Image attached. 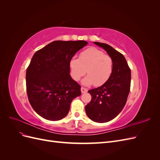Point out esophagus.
<instances>
[{
    "mask_svg": "<svg viewBox=\"0 0 160 160\" xmlns=\"http://www.w3.org/2000/svg\"><path fill=\"white\" fill-rule=\"evenodd\" d=\"M81 93H86V92H88V89H87L85 88H81Z\"/></svg>",
    "mask_w": 160,
    "mask_h": 160,
    "instance_id": "obj_1",
    "label": "esophagus"
}]
</instances>
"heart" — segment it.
I'll return each instance as SVG.
<instances>
[{
  "instance_id": "obj_1",
  "label": "heart",
  "mask_w": 160,
  "mask_h": 160,
  "mask_svg": "<svg viewBox=\"0 0 160 160\" xmlns=\"http://www.w3.org/2000/svg\"><path fill=\"white\" fill-rule=\"evenodd\" d=\"M71 75L78 81L86 73L88 75L83 79L84 85L94 84L98 87L103 85L112 73L113 61L111 57L105 55L96 48H89L82 52L79 59L73 57L70 61Z\"/></svg>"
}]
</instances>
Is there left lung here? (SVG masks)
I'll list each match as a JSON object with an SVG mask.
<instances>
[{"instance_id": "1", "label": "left lung", "mask_w": 160, "mask_h": 160, "mask_svg": "<svg viewBox=\"0 0 160 160\" xmlns=\"http://www.w3.org/2000/svg\"><path fill=\"white\" fill-rule=\"evenodd\" d=\"M93 42L103 48L111 57L113 71L109 79L103 85L89 90L91 100L85 109L92 121L105 123L117 117L126 103L130 91L131 70L122 53L105 43Z\"/></svg>"}]
</instances>
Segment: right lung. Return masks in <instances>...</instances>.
Wrapping results in <instances>:
<instances>
[{
    "instance_id": "obj_1",
    "label": "right lung",
    "mask_w": 160,
    "mask_h": 160,
    "mask_svg": "<svg viewBox=\"0 0 160 160\" xmlns=\"http://www.w3.org/2000/svg\"><path fill=\"white\" fill-rule=\"evenodd\" d=\"M88 43L56 41L34 54L26 72L27 93L32 109L42 118H64L72 99L81 95V86L70 75V61Z\"/></svg>"
}]
</instances>
